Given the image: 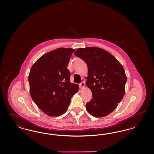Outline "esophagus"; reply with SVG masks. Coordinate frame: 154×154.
<instances>
[{"label": "esophagus", "instance_id": "esophagus-1", "mask_svg": "<svg viewBox=\"0 0 154 154\" xmlns=\"http://www.w3.org/2000/svg\"><path fill=\"white\" fill-rule=\"evenodd\" d=\"M79 86H80V88L83 89V88H84V87H85V82H82L81 83L79 84Z\"/></svg>", "mask_w": 154, "mask_h": 154}]
</instances>
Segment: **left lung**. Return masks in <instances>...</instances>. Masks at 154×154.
<instances>
[{"instance_id":"obj_1","label":"left lung","mask_w":154,"mask_h":154,"mask_svg":"<svg viewBox=\"0 0 154 154\" xmlns=\"http://www.w3.org/2000/svg\"><path fill=\"white\" fill-rule=\"evenodd\" d=\"M74 55L88 66L86 85L92 93L86 104L88 112L95 117L109 115L124 96L126 75L123 66L109 52L97 47L80 48Z\"/></svg>"}]
</instances>
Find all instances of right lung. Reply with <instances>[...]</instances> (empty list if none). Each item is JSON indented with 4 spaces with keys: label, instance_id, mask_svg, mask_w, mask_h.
Returning <instances> with one entry per match:
<instances>
[{
    "label": "right lung",
    "instance_id": "right-lung-1",
    "mask_svg": "<svg viewBox=\"0 0 154 154\" xmlns=\"http://www.w3.org/2000/svg\"><path fill=\"white\" fill-rule=\"evenodd\" d=\"M74 49L59 48L41 57L32 66L28 77L30 94L38 107L49 116L66 112L71 98L79 91L70 81L67 69Z\"/></svg>",
    "mask_w": 154,
    "mask_h": 154
}]
</instances>
